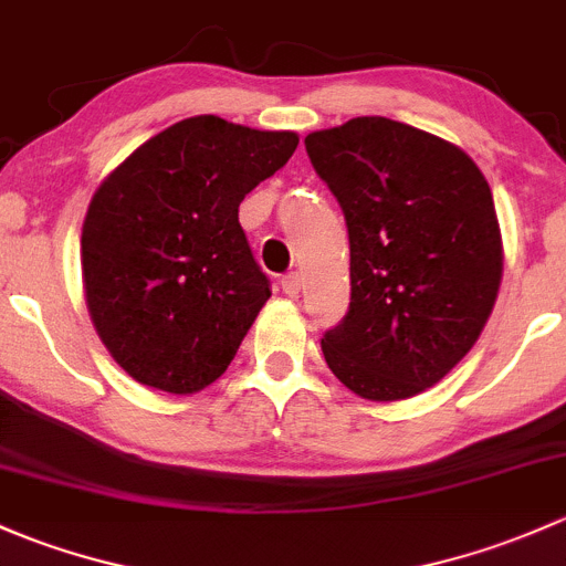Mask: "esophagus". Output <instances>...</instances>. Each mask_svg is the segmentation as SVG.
<instances>
[{
    "label": "esophagus",
    "mask_w": 566,
    "mask_h": 566,
    "mask_svg": "<svg viewBox=\"0 0 566 566\" xmlns=\"http://www.w3.org/2000/svg\"><path fill=\"white\" fill-rule=\"evenodd\" d=\"M281 285H283V291L289 296H300V291H302V275L300 272H289V275L283 277L281 281Z\"/></svg>",
    "instance_id": "34e87169"
}]
</instances>
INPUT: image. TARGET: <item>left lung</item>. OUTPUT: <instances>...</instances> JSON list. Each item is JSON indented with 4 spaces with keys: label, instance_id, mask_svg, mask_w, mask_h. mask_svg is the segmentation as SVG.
I'll list each match as a JSON object with an SVG mask.
<instances>
[{
    "label": "left lung",
    "instance_id": "obj_1",
    "mask_svg": "<svg viewBox=\"0 0 566 566\" xmlns=\"http://www.w3.org/2000/svg\"><path fill=\"white\" fill-rule=\"evenodd\" d=\"M305 149L352 248V302L324 332L326 365L365 400L413 398L471 352L496 305L491 185L455 144L387 116L311 133Z\"/></svg>",
    "mask_w": 566,
    "mask_h": 566
}]
</instances>
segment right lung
I'll return each instance as SVG.
<instances>
[{
  "label": "right lung",
  "mask_w": 566,
  "mask_h": 566,
  "mask_svg": "<svg viewBox=\"0 0 566 566\" xmlns=\"http://www.w3.org/2000/svg\"><path fill=\"white\" fill-rule=\"evenodd\" d=\"M300 136L203 114L149 138L92 196L81 270L103 346L138 384L193 395L220 378L270 300L240 203Z\"/></svg>",
  "instance_id": "1"
}]
</instances>
